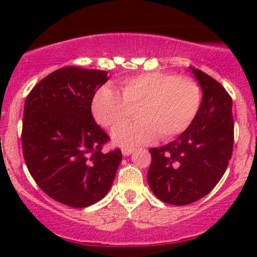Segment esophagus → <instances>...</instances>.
<instances>
[{
	"label": "esophagus",
	"mask_w": 257,
	"mask_h": 257,
	"mask_svg": "<svg viewBox=\"0 0 257 257\" xmlns=\"http://www.w3.org/2000/svg\"><path fill=\"white\" fill-rule=\"evenodd\" d=\"M133 152H134V148H131V147L121 148V154H123L124 157H128V155H131Z\"/></svg>",
	"instance_id": "esophagus-1"
}]
</instances>
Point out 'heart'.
Listing matches in <instances>:
<instances>
[{"label":"heart","mask_w":257,"mask_h":257,"mask_svg":"<svg viewBox=\"0 0 257 257\" xmlns=\"http://www.w3.org/2000/svg\"><path fill=\"white\" fill-rule=\"evenodd\" d=\"M201 105V88L190 77L145 72L120 82V93L103 85L92 100V113L104 128L113 129L139 108L141 119L116 127L113 138L121 145H142L173 139L186 131Z\"/></svg>","instance_id":"1"}]
</instances>
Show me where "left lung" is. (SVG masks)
<instances>
[{
  "instance_id": "8db88e82",
  "label": "left lung",
  "mask_w": 257,
  "mask_h": 257,
  "mask_svg": "<svg viewBox=\"0 0 257 257\" xmlns=\"http://www.w3.org/2000/svg\"><path fill=\"white\" fill-rule=\"evenodd\" d=\"M190 69L203 90L198 115L175 141L149 149L148 183L159 200L172 205L208 195L224 175L234 147L231 97L209 74Z\"/></svg>"
}]
</instances>
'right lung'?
<instances>
[{
  "label": "right lung",
  "mask_w": 257,
  "mask_h": 257,
  "mask_svg": "<svg viewBox=\"0 0 257 257\" xmlns=\"http://www.w3.org/2000/svg\"><path fill=\"white\" fill-rule=\"evenodd\" d=\"M108 72L67 66L37 83L25 102L22 150L41 190L71 208L104 198L121 162L120 149L103 152L109 136L95 123L92 100Z\"/></svg>",
  "instance_id": "right-lung-1"
}]
</instances>
